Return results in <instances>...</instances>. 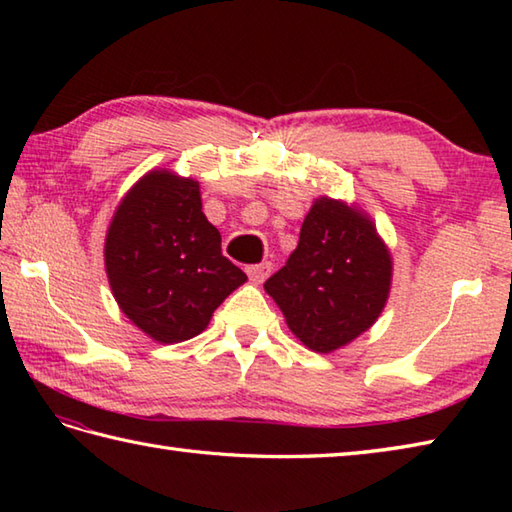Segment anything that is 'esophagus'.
Returning a JSON list of instances; mask_svg holds the SVG:
<instances>
[{"mask_svg":"<svg viewBox=\"0 0 512 512\" xmlns=\"http://www.w3.org/2000/svg\"><path fill=\"white\" fill-rule=\"evenodd\" d=\"M246 273H248L250 281H255V284H262V281L270 275V264H268V262H262V264L248 266Z\"/></svg>","mask_w":512,"mask_h":512,"instance_id":"1","label":"esophagus"}]
</instances>
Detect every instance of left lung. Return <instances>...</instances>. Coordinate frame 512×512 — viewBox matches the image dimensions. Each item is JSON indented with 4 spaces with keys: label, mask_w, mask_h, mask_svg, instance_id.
<instances>
[{
    "label": "left lung",
    "mask_w": 512,
    "mask_h": 512,
    "mask_svg": "<svg viewBox=\"0 0 512 512\" xmlns=\"http://www.w3.org/2000/svg\"><path fill=\"white\" fill-rule=\"evenodd\" d=\"M391 275L394 262L372 217L321 195L301 224L297 248L264 290L303 345L330 354L376 323Z\"/></svg>",
    "instance_id": "left-lung-1"
}]
</instances>
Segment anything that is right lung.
Returning a JSON list of instances; mask_svg holds the SVG:
<instances>
[{
  "label": "right lung",
  "mask_w": 512,
  "mask_h": 512,
  "mask_svg": "<svg viewBox=\"0 0 512 512\" xmlns=\"http://www.w3.org/2000/svg\"><path fill=\"white\" fill-rule=\"evenodd\" d=\"M220 244V231L202 213L198 180L169 169L145 173L105 235V273L118 308L156 343L198 336L246 281Z\"/></svg>",
  "instance_id": "1"
}]
</instances>
